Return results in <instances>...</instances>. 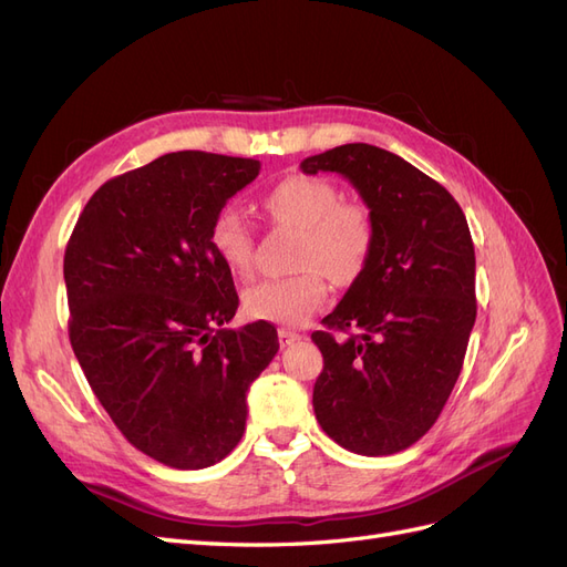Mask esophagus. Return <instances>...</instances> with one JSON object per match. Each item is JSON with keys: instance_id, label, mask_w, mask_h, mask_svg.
<instances>
[{"instance_id": "obj_1", "label": "esophagus", "mask_w": 567, "mask_h": 567, "mask_svg": "<svg viewBox=\"0 0 567 567\" xmlns=\"http://www.w3.org/2000/svg\"><path fill=\"white\" fill-rule=\"evenodd\" d=\"M302 336L298 333V331H290V329H279V342H281V348H288V346H293V342H298Z\"/></svg>"}]
</instances>
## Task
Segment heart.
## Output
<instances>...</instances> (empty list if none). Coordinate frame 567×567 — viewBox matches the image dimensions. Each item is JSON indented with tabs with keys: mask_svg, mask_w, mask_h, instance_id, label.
Wrapping results in <instances>:
<instances>
[{
	"mask_svg": "<svg viewBox=\"0 0 567 567\" xmlns=\"http://www.w3.org/2000/svg\"><path fill=\"white\" fill-rule=\"evenodd\" d=\"M267 215L302 231L298 250L300 274L257 281L244 293L250 319L279 326H302L326 300V274L338 284L359 277L373 248V221L362 203L342 200L329 179L290 175L269 188L262 200ZM217 260L231 274L248 277L255 267V234L236 208H221L208 231Z\"/></svg>",
	"mask_w": 567,
	"mask_h": 567,
	"instance_id": "obj_1",
	"label": "heart"
}]
</instances>
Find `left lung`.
<instances>
[{
    "instance_id": "1",
    "label": "left lung",
    "mask_w": 567,
    "mask_h": 567,
    "mask_svg": "<svg viewBox=\"0 0 567 567\" xmlns=\"http://www.w3.org/2000/svg\"><path fill=\"white\" fill-rule=\"evenodd\" d=\"M300 169L350 179L373 221L364 269L312 333L323 354L317 421L354 454L402 452L431 431L466 357L477 312L466 215L442 184L371 144L336 146ZM331 330L355 333L336 341Z\"/></svg>"
}]
</instances>
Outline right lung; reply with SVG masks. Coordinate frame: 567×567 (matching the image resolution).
<instances>
[{"label": "right lung", "mask_w": 567, "mask_h": 567, "mask_svg": "<svg viewBox=\"0 0 567 567\" xmlns=\"http://www.w3.org/2000/svg\"><path fill=\"white\" fill-rule=\"evenodd\" d=\"M257 175L255 158L165 153L99 186L65 246L78 362L117 431L169 468H208L241 442L246 392L279 350L269 321L225 329L238 293L208 244Z\"/></svg>", "instance_id": "add662e5"}]
</instances>
